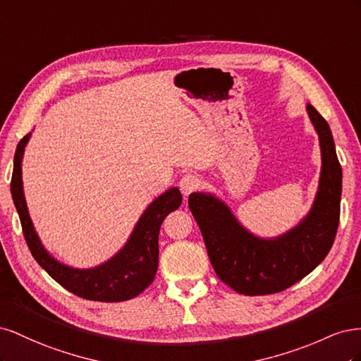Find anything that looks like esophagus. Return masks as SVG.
I'll return each instance as SVG.
<instances>
[{"mask_svg":"<svg viewBox=\"0 0 361 361\" xmlns=\"http://www.w3.org/2000/svg\"><path fill=\"white\" fill-rule=\"evenodd\" d=\"M199 185H200L199 178L195 176V174H191V173L183 174L182 179L179 180V188L183 192V195H187V197L191 192H194L195 190L199 188Z\"/></svg>","mask_w":361,"mask_h":361,"instance_id":"esophagus-1","label":"esophagus"}]
</instances>
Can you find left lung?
Returning <instances> with one entry per match:
<instances>
[{"mask_svg":"<svg viewBox=\"0 0 361 361\" xmlns=\"http://www.w3.org/2000/svg\"><path fill=\"white\" fill-rule=\"evenodd\" d=\"M307 113L319 135L322 170L312 211L292 231L262 239L245 231L214 195L192 192L188 197L218 279L238 293L255 297L290 288L321 264L334 243L341 218L342 167L326 120L310 104Z\"/></svg>","mask_w":361,"mask_h":361,"instance_id":"left-lung-1","label":"left lung"}]
</instances>
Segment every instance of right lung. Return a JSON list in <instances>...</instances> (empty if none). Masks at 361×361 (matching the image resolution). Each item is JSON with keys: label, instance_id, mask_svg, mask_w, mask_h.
<instances>
[{"label": "right lung", "instance_id": "1", "mask_svg": "<svg viewBox=\"0 0 361 361\" xmlns=\"http://www.w3.org/2000/svg\"><path fill=\"white\" fill-rule=\"evenodd\" d=\"M28 138L30 134L18 143L10 190H12V199L32 257L59 285L81 298L118 302L137 297L155 279L159 255V227L164 218L180 206V191L178 188H171L152 202L145 214L140 216L126 245L105 264L92 269H75L66 267L43 248L28 215L23 190V169H20Z\"/></svg>", "mask_w": 361, "mask_h": 361}]
</instances>
